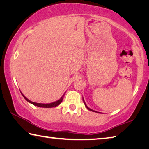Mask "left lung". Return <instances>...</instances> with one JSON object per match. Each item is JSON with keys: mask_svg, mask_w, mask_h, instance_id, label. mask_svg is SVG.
Listing matches in <instances>:
<instances>
[{"mask_svg": "<svg viewBox=\"0 0 149 149\" xmlns=\"http://www.w3.org/2000/svg\"><path fill=\"white\" fill-rule=\"evenodd\" d=\"M83 100H84V104H85V107H86V108H87L88 110H91V111H92V112H97V113H100V112H97V111H95V110H92V109H91V108H89V107H88L87 106V104H85V100H84V98H83Z\"/></svg>", "mask_w": 149, "mask_h": 149, "instance_id": "left-lung-1", "label": "left lung"}]
</instances>
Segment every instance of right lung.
<instances>
[{
	"mask_svg": "<svg viewBox=\"0 0 149 149\" xmlns=\"http://www.w3.org/2000/svg\"><path fill=\"white\" fill-rule=\"evenodd\" d=\"M65 94V93H64ZM64 94L63 95L62 97L60 98V99L59 100H56V101L55 102H51V103H48V104H43V103H37V102H32L31 101V100H29L28 99H27V98L25 97V96L22 94V96H23L24 98L25 99H26L27 102L31 103V104H33L35 106H37V107H42V108H52V107H57L58 105H59L60 103L62 102V100H63V98H64Z\"/></svg>",
	"mask_w": 149,
	"mask_h": 149,
	"instance_id": "right-lung-1",
	"label": "right lung"
}]
</instances>
